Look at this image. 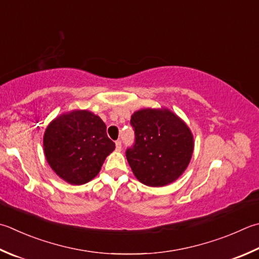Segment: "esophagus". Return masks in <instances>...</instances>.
Here are the masks:
<instances>
[{
    "label": "esophagus",
    "instance_id": "1",
    "mask_svg": "<svg viewBox=\"0 0 259 259\" xmlns=\"http://www.w3.org/2000/svg\"><path fill=\"white\" fill-rule=\"evenodd\" d=\"M115 143H116V150L117 151H120L121 150V141L120 140H117Z\"/></svg>",
    "mask_w": 259,
    "mask_h": 259
}]
</instances>
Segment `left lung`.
<instances>
[{
	"mask_svg": "<svg viewBox=\"0 0 259 259\" xmlns=\"http://www.w3.org/2000/svg\"><path fill=\"white\" fill-rule=\"evenodd\" d=\"M135 143L126 150L134 176L151 187L174 183L186 170L194 139L183 119L167 108H145L131 117Z\"/></svg>",
	"mask_w": 259,
	"mask_h": 259,
	"instance_id": "obj_1",
	"label": "left lung"
}]
</instances>
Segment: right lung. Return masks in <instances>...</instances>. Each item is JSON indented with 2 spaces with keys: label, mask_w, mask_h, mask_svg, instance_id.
<instances>
[{
  "label": "right lung",
  "mask_w": 259,
  "mask_h": 259,
  "mask_svg": "<svg viewBox=\"0 0 259 259\" xmlns=\"http://www.w3.org/2000/svg\"><path fill=\"white\" fill-rule=\"evenodd\" d=\"M106 124L89 110H72L52 120L44 134V152L58 177L83 185L99 174L115 150Z\"/></svg>",
  "instance_id": "obj_1"
}]
</instances>
